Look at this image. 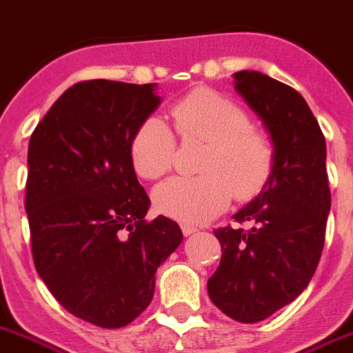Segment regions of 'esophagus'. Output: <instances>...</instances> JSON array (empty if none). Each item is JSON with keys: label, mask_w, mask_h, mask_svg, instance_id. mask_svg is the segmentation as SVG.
I'll return each instance as SVG.
<instances>
[{"label": "esophagus", "mask_w": 353, "mask_h": 353, "mask_svg": "<svg viewBox=\"0 0 353 353\" xmlns=\"http://www.w3.org/2000/svg\"><path fill=\"white\" fill-rule=\"evenodd\" d=\"M181 230H183V234H185V236H190V234L197 232V226H192V225H186V223H183Z\"/></svg>", "instance_id": "obj_1"}]
</instances>
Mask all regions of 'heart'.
I'll return each instance as SVG.
<instances>
[{
	"instance_id": "1",
	"label": "heart",
	"mask_w": 353,
	"mask_h": 353,
	"mask_svg": "<svg viewBox=\"0 0 353 353\" xmlns=\"http://www.w3.org/2000/svg\"><path fill=\"white\" fill-rule=\"evenodd\" d=\"M183 137L208 143L199 163L201 176L172 177L154 190L157 210L183 223H205L225 210L236 194L239 199L263 190L274 168L268 137L250 128V119L236 103L212 92L194 90L172 107ZM176 139L161 117L148 116L134 132L130 157L145 179H157L172 168Z\"/></svg>"
}]
</instances>
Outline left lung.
I'll use <instances>...</instances> for the list:
<instances>
[{
  "instance_id": "left-lung-1",
  "label": "left lung",
  "mask_w": 353,
  "mask_h": 353,
  "mask_svg": "<svg viewBox=\"0 0 353 353\" xmlns=\"http://www.w3.org/2000/svg\"><path fill=\"white\" fill-rule=\"evenodd\" d=\"M234 88L268 132L274 168L259 196L234 216L250 230H214L223 256L208 296L232 319L259 323L296 299L319 263L332 201L326 143L305 97L285 83L241 70Z\"/></svg>"
}]
</instances>
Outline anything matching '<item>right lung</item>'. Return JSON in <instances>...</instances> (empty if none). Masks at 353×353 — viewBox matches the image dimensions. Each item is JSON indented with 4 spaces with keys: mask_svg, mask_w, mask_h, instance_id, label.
Segmentation results:
<instances>
[{
    "mask_svg": "<svg viewBox=\"0 0 353 353\" xmlns=\"http://www.w3.org/2000/svg\"><path fill=\"white\" fill-rule=\"evenodd\" d=\"M157 83L92 79L59 96L28 143L25 210L34 265L57 303L101 328L136 319L156 272L183 241L176 221H145L150 199L130 157L161 103Z\"/></svg>",
    "mask_w": 353,
    "mask_h": 353,
    "instance_id": "add662e5",
    "label": "right lung"
}]
</instances>
